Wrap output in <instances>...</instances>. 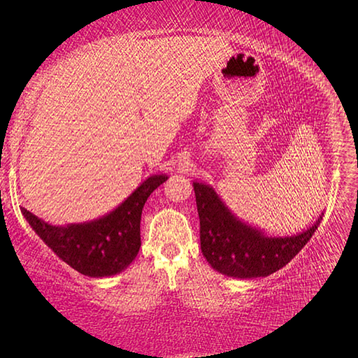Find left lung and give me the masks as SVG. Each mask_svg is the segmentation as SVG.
<instances>
[{
  "label": "left lung",
  "mask_w": 358,
  "mask_h": 358,
  "mask_svg": "<svg viewBox=\"0 0 358 358\" xmlns=\"http://www.w3.org/2000/svg\"><path fill=\"white\" fill-rule=\"evenodd\" d=\"M200 218L201 252L225 276L251 279L282 268L305 246L322 220L292 236H268L237 218L210 185L192 182Z\"/></svg>",
  "instance_id": "8db88e82"
}]
</instances>
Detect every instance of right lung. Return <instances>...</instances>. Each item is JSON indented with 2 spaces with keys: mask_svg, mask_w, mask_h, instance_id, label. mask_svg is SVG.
<instances>
[{
  "mask_svg": "<svg viewBox=\"0 0 358 358\" xmlns=\"http://www.w3.org/2000/svg\"><path fill=\"white\" fill-rule=\"evenodd\" d=\"M167 175H152L129 196L100 218L67 225H50L25 208V220L40 239L79 273L106 278L124 272L138 254L140 220L148 197Z\"/></svg>",
  "mask_w": 358,
  "mask_h": 358,
  "instance_id": "right-lung-1",
  "label": "right lung"
}]
</instances>
